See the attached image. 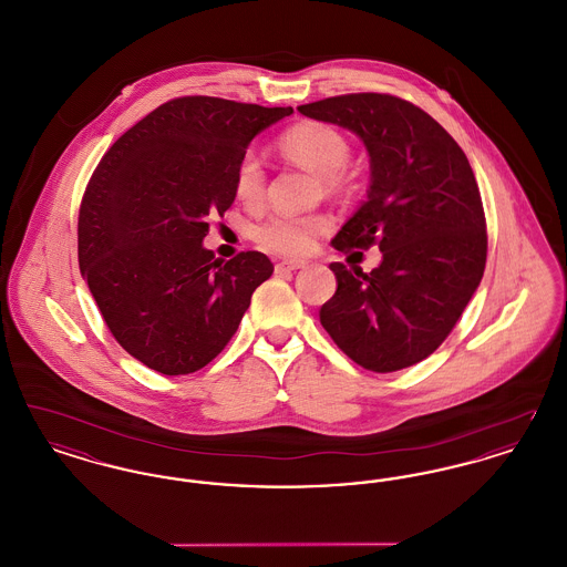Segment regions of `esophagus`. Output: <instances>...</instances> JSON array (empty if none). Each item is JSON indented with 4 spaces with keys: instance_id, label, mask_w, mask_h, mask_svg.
<instances>
[{
    "instance_id": "34e87169",
    "label": "esophagus",
    "mask_w": 567,
    "mask_h": 567,
    "mask_svg": "<svg viewBox=\"0 0 567 567\" xmlns=\"http://www.w3.org/2000/svg\"><path fill=\"white\" fill-rule=\"evenodd\" d=\"M306 268V261L303 259H285V261H278L274 266L276 274H282V271H296L303 270Z\"/></svg>"
}]
</instances>
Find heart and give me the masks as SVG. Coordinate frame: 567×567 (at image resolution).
<instances>
[{"label": "heart", "instance_id": "1", "mask_svg": "<svg viewBox=\"0 0 567 567\" xmlns=\"http://www.w3.org/2000/svg\"><path fill=\"white\" fill-rule=\"evenodd\" d=\"M280 151L287 159L308 167L321 176L327 190H340L344 185L342 169L351 159V146L344 135L327 125H301L282 137ZM264 167L252 153H246L236 169V193L246 204H257L264 197ZM324 218L321 216H271L264 225L255 229V240L276 255H297L303 252L312 236L323 231Z\"/></svg>", "mask_w": 567, "mask_h": 567}]
</instances>
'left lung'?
<instances>
[{
	"label": "left lung",
	"mask_w": 567,
	"mask_h": 567,
	"mask_svg": "<svg viewBox=\"0 0 567 567\" xmlns=\"http://www.w3.org/2000/svg\"><path fill=\"white\" fill-rule=\"evenodd\" d=\"M297 110L363 142L365 202L331 244L338 250L378 244L382 252L370 274L329 266L338 289L319 312L321 324L370 372L410 368L446 340L485 271V213L474 172L449 132L400 97L352 93Z\"/></svg>",
	"instance_id": "8db88e82"
}]
</instances>
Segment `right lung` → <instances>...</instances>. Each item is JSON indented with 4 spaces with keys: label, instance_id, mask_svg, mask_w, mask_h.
Masks as SVG:
<instances>
[{
    "label": "right lung",
    "instance_id": "obj_1",
    "mask_svg": "<svg viewBox=\"0 0 567 567\" xmlns=\"http://www.w3.org/2000/svg\"><path fill=\"white\" fill-rule=\"evenodd\" d=\"M293 112L178 97L121 135L82 197L79 266L116 342L146 368L202 370L236 333L274 271L264 252L225 261L204 246L208 216L236 199L248 144Z\"/></svg>",
    "mask_w": 567,
    "mask_h": 567
}]
</instances>
